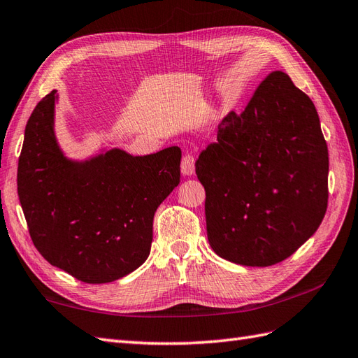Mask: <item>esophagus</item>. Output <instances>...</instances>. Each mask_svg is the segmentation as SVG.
Masks as SVG:
<instances>
[{"label":"esophagus","instance_id":"esophagus-1","mask_svg":"<svg viewBox=\"0 0 358 358\" xmlns=\"http://www.w3.org/2000/svg\"><path fill=\"white\" fill-rule=\"evenodd\" d=\"M181 173L185 177H190L195 173V159L192 155L186 154L181 160Z\"/></svg>","mask_w":358,"mask_h":358}]
</instances>
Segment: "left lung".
I'll use <instances>...</instances> for the list:
<instances>
[{
    "instance_id": "left-lung-1",
    "label": "left lung",
    "mask_w": 358,
    "mask_h": 358,
    "mask_svg": "<svg viewBox=\"0 0 358 358\" xmlns=\"http://www.w3.org/2000/svg\"><path fill=\"white\" fill-rule=\"evenodd\" d=\"M328 146L311 99L274 71L245 110L218 124L195 163L207 238L222 259L268 267L319 229L328 204Z\"/></svg>"
}]
</instances>
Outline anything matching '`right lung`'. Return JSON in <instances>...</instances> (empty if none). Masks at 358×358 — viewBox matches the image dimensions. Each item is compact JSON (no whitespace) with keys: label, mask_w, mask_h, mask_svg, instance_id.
I'll use <instances>...</instances> for the list:
<instances>
[{"label":"right lung","mask_w":358,"mask_h":358,"mask_svg":"<svg viewBox=\"0 0 358 358\" xmlns=\"http://www.w3.org/2000/svg\"><path fill=\"white\" fill-rule=\"evenodd\" d=\"M57 99L53 90L26 124L20 203L33 244L50 264L87 284H106L148 259L154 213L180 182L181 151L132 155L102 148L71 159L56 137Z\"/></svg>","instance_id":"1"}]
</instances>
